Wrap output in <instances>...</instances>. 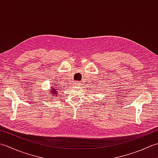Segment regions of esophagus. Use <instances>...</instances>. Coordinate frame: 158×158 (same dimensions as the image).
<instances>
[{
  "mask_svg": "<svg viewBox=\"0 0 158 158\" xmlns=\"http://www.w3.org/2000/svg\"><path fill=\"white\" fill-rule=\"evenodd\" d=\"M80 85H81V83L78 81H76L73 83V85L75 86V87H78V86H80Z\"/></svg>",
  "mask_w": 158,
  "mask_h": 158,
  "instance_id": "obj_1",
  "label": "esophagus"
}]
</instances>
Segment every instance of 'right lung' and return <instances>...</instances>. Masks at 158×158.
Returning <instances> with one entry per match:
<instances>
[{
  "label": "right lung",
  "instance_id": "1",
  "mask_svg": "<svg viewBox=\"0 0 158 158\" xmlns=\"http://www.w3.org/2000/svg\"><path fill=\"white\" fill-rule=\"evenodd\" d=\"M55 84V83H53ZM51 89L50 90L48 91V93H49V97H51V99H52V98H54L55 97H57V94H58V91H59V86H57V85H51Z\"/></svg>",
  "mask_w": 158,
  "mask_h": 158
}]
</instances>
